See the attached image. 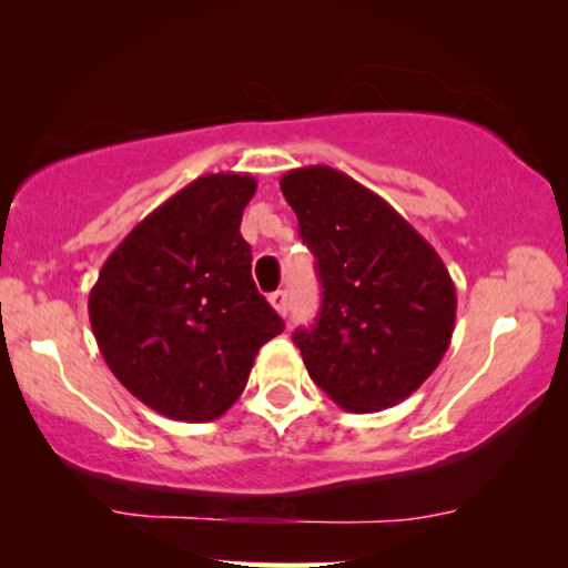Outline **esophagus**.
Returning a JSON list of instances; mask_svg holds the SVG:
<instances>
[{"label": "esophagus", "mask_w": 568, "mask_h": 568, "mask_svg": "<svg viewBox=\"0 0 568 568\" xmlns=\"http://www.w3.org/2000/svg\"><path fill=\"white\" fill-rule=\"evenodd\" d=\"M268 302H271V307H274L278 315H286V310H290V305H286V292L284 290L271 292L268 294Z\"/></svg>", "instance_id": "1"}]
</instances>
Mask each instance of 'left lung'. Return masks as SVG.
Segmentation results:
<instances>
[{
	"label": "left lung",
	"mask_w": 568,
	"mask_h": 568,
	"mask_svg": "<svg viewBox=\"0 0 568 568\" xmlns=\"http://www.w3.org/2000/svg\"><path fill=\"white\" fill-rule=\"evenodd\" d=\"M282 193L323 286L315 325L294 331L310 377L354 414L406 400L453 341L457 297L445 263L385 199L341 170H290Z\"/></svg>",
	"instance_id": "1"
}]
</instances>
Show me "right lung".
I'll return each instance as SVG.
<instances>
[{
    "instance_id": "1",
    "label": "right lung",
    "mask_w": 568,
    "mask_h": 568,
    "mask_svg": "<svg viewBox=\"0 0 568 568\" xmlns=\"http://www.w3.org/2000/svg\"><path fill=\"white\" fill-rule=\"evenodd\" d=\"M247 173H209L144 216L108 255L90 325L119 383L175 422H212L245 390L258 348L284 331L255 290L240 235Z\"/></svg>"
}]
</instances>
